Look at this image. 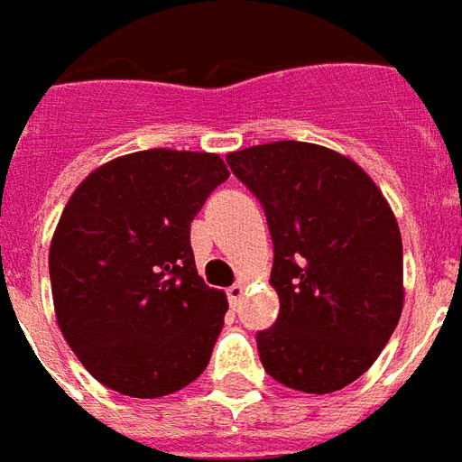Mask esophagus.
<instances>
[{"instance_id":"esophagus-1","label":"esophagus","mask_w":462,"mask_h":462,"mask_svg":"<svg viewBox=\"0 0 462 462\" xmlns=\"http://www.w3.org/2000/svg\"><path fill=\"white\" fill-rule=\"evenodd\" d=\"M226 298L228 302H231V308H236V305L241 302V298H244V285H241V282H234L231 288H226Z\"/></svg>"}]
</instances>
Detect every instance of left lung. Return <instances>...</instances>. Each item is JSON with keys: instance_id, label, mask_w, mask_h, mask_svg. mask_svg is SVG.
<instances>
[{"instance_id": "obj_1", "label": "left lung", "mask_w": 462, "mask_h": 462, "mask_svg": "<svg viewBox=\"0 0 462 462\" xmlns=\"http://www.w3.org/2000/svg\"><path fill=\"white\" fill-rule=\"evenodd\" d=\"M261 201L273 238V328L255 335L265 372L332 393L374 365L403 308V245L392 207L356 162L319 144H255L226 157Z\"/></svg>"}]
</instances>
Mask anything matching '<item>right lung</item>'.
Instances as JSON below:
<instances>
[{
  "instance_id": "obj_1",
  "label": "right lung",
  "mask_w": 462,
  "mask_h": 462,
  "mask_svg": "<svg viewBox=\"0 0 462 462\" xmlns=\"http://www.w3.org/2000/svg\"><path fill=\"white\" fill-rule=\"evenodd\" d=\"M226 180L218 154L144 150L90 171L69 199L49 251L53 308L107 389L157 399L207 369L228 302L197 273L189 231Z\"/></svg>"
}]
</instances>
